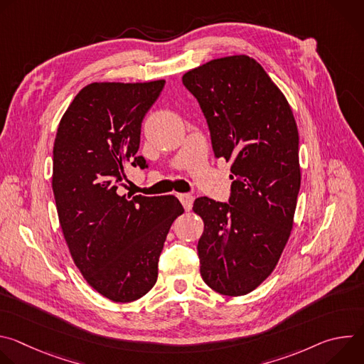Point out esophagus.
Listing matches in <instances>:
<instances>
[{
  "instance_id": "1",
  "label": "esophagus",
  "mask_w": 364,
  "mask_h": 364,
  "mask_svg": "<svg viewBox=\"0 0 364 364\" xmlns=\"http://www.w3.org/2000/svg\"><path fill=\"white\" fill-rule=\"evenodd\" d=\"M178 196V200L181 201L184 210H190L191 205H193V201H194V197L191 194H187V193H180L177 194Z\"/></svg>"
}]
</instances>
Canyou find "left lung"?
<instances>
[{"label":"left lung","mask_w":364,"mask_h":364,"mask_svg":"<svg viewBox=\"0 0 364 364\" xmlns=\"http://www.w3.org/2000/svg\"><path fill=\"white\" fill-rule=\"evenodd\" d=\"M209 125L216 159L232 163L229 203L198 197L204 222L200 274L219 294L240 296L275 269L289 239L301 186L298 129L289 103L264 68L239 55L183 76Z\"/></svg>","instance_id":"1"}]
</instances>
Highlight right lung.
Instances as JSON below:
<instances>
[{
	"label": "right lung",
	"instance_id": "1",
	"mask_svg": "<svg viewBox=\"0 0 364 364\" xmlns=\"http://www.w3.org/2000/svg\"><path fill=\"white\" fill-rule=\"evenodd\" d=\"M166 82L85 86L60 119L53 146L59 222L86 282L115 302L144 296L157 282L159 259L184 209L174 196H119L128 166L146 168L141 124Z\"/></svg>",
	"mask_w": 364,
	"mask_h": 364
}]
</instances>
